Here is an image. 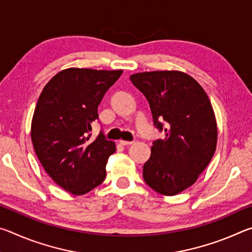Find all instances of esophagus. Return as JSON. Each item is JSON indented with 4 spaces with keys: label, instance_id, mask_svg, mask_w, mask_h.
Returning <instances> with one entry per match:
<instances>
[{
    "label": "esophagus",
    "instance_id": "esophagus-1",
    "mask_svg": "<svg viewBox=\"0 0 252 252\" xmlns=\"http://www.w3.org/2000/svg\"><path fill=\"white\" fill-rule=\"evenodd\" d=\"M119 143H120L121 146H130V144H132L133 142H132V141H126V140H120V141H119Z\"/></svg>",
    "mask_w": 252,
    "mask_h": 252
}]
</instances>
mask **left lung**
<instances>
[{
  "mask_svg": "<svg viewBox=\"0 0 252 252\" xmlns=\"http://www.w3.org/2000/svg\"><path fill=\"white\" fill-rule=\"evenodd\" d=\"M130 80L147 97L155 126L165 134L153 142L144 181L160 194L180 193L215 155L218 129L210 100L192 76L180 71L142 72Z\"/></svg>",
  "mask_w": 252,
  "mask_h": 252,
  "instance_id": "8db88e82",
  "label": "left lung"
}]
</instances>
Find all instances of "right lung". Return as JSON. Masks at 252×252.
<instances>
[{
    "label": "right lung",
    "instance_id": "add662e5",
    "mask_svg": "<svg viewBox=\"0 0 252 252\" xmlns=\"http://www.w3.org/2000/svg\"><path fill=\"white\" fill-rule=\"evenodd\" d=\"M122 70L70 67L51 79L34 110L31 139L41 164L52 180L82 195L104 181L105 165L116 144L102 132L90 139L97 106Z\"/></svg>",
    "mask_w": 252,
    "mask_h": 252
}]
</instances>
